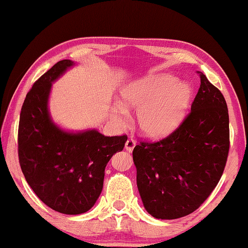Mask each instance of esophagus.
I'll use <instances>...</instances> for the list:
<instances>
[{"label":"esophagus","instance_id":"1","mask_svg":"<svg viewBox=\"0 0 248 248\" xmlns=\"http://www.w3.org/2000/svg\"><path fill=\"white\" fill-rule=\"evenodd\" d=\"M134 147H135V141H134V140L129 139L127 141H125L124 148H125V150H127V151L132 152L133 149H134Z\"/></svg>","mask_w":248,"mask_h":248}]
</instances>
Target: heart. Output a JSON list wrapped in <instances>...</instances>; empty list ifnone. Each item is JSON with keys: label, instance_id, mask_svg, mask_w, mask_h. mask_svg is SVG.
<instances>
[{"label": "heart", "instance_id": "heart-1", "mask_svg": "<svg viewBox=\"0 0 248 248\" xmlns=\"http://www.w3.org/2000/svg\"><path fill=\"white\" fill-rule=\"evenodd\" d=\"M120 102L113 113L116 121L124 124L128 110H138L136 124L140 132L148 139H162L175 130L183 117L192 97L186 82L167 73L147 76L128 83L120 91Z\"/></svg>", "mask_w": 248, "mask_h": 248}]
</instances>
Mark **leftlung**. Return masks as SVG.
<instances>
[{"label": "left lung", "instance_id": "8db88e82", "mask_svg": "<svg viewBox=\"0 0 248 248\" xmlns=\"http://www.w3.org/2000/svg\"><path fill=\"white\" fill-rule=\"evenodd\" d=\"M229 151L225 98L200 73L191 113L177 130L156 143L133 150L136 183L144 208L160 219L186 217L217 186Z\"/></svg>", "mask_w": 248, "mask_h": 248}]
</instances>
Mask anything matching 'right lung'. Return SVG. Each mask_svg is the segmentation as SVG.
<instances>
[{
  "instance_id": "1",
  "label": "right lung",
  "mask_w": 248,
  "mask_h": 248,
  "mask_svg": "<svg viewBox=\"0 0 248 248\" xmlns=\"http://www.w3.org/2000/svg\"><path fill=\"white\" fill-rule=\"evenodd\" d=\"M77 62L61 61L37 80L21 108L18 151L26 182L48 207L62 214L87 212L103 188L104 170L128 138L97 129L70 131L52 119V85Z\"/></svg>"
}]
</instances>
